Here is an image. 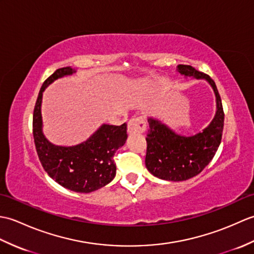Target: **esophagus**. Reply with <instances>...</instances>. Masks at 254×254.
<instances>
[{"label": "esophagus", "mask_w": 254, "mask_h": 254, "mask_svg": "<svg viewBox=\"0 0 254 254\" xmlns=\"http://www.w3.org/2000/svg\"><path fill=\"white\" fill-rule=\"evenodd\" d=\"M146 131V122L143 117H134L127 122V132L133 133H143Z\"/></svg>", "instance_id": "obj_1"}]
</instances>
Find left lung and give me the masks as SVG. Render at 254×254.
Segmentation results:
<instances>
[{"label":"left lung","instance_id":"8db88e82","mask_svg":"<svg viewBox=\"0 0 254 254\" xmlns=\"http://www.w3.org/2000/svg\"><path fill=\"white\" fill-rule=\"evenodd\" d=\"M178 71L186 76L204 78L216 95L217 111L212 123L194 136L178 135L165 124L148 119L147 149L145 165L155 177L168 181H183L198 175L216 154L222 142L225 113L214 80L191 65L179 64Z\"/></svg>","mask_w":254,"mask_h":254}]
</instances>
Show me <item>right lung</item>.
Listing matches in <instances>:
<instances>
[{"instance_id": "right-lung-1", "label": "right lung", "mask_w": 254, "mask_h": 254, "mask_svg": "<svg viewBox=\"0 0 254 254\" xmlns=\"http://www.w3.org/2000/svg\"><path fill=\"white\" fill-rule=\"evenodd\" d=\"M74 72L69 66L58 68L42 84L32 117V134L38 157L47 174L68 190L89 193L115 178L117 167L113 156L127 141V123L104 124L88 141L73 147L56 146L48 141L41 131L42 91L55 79Z\"/></svg>"}]
</instances>
